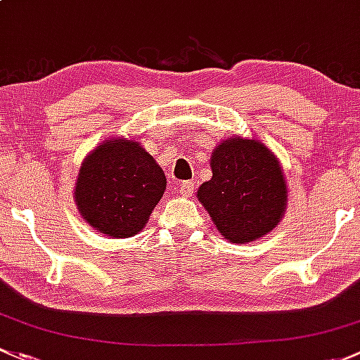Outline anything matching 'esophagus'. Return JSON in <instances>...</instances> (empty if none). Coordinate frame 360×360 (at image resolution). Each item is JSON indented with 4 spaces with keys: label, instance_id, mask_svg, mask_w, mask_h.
<instances>
[{
    "label": "esophagus",
    "instance_id": "esophagus-1",
    "mask_svg": "<svg viewBox=\"0 0 360 360\" xmlns=\"http://www.w3.org/2000/svg\"><path fill=\"white\" fill-rule=\"evenodd\" d=\"M194 194V181H181L180 184V195L181 198H191Z\"/></svg>",
    "mask_w": 360,
    "mask_h": 360
}]
</instances>
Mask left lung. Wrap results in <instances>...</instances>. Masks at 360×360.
<instances>
[{"label":"left lung","instance_id":"8db88e82","mask_svg":"<svg viewBox=\"0 0 360 360\" xmlns=\"http://www.w3.org/2000/svg\"><path fill=\"white\" fill-rule=\"evenodd\" d=\"M213 176L198 198L220 234L244 244L269 234L286 211L288 188L277 158L253 139H227L211 155Z\"/></svg>","mask_w":360,"mask_h":360}]
</instances>
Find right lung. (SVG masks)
Returning a JSON list of instances; mask_svg holds the SVG:
<instances>
[{"label":"right lung","mask_w":360,"mask_h":360,"mask_svg":"<svg viewBox=\"0 0 360 360\" xmlns=\"http://www.w3.org/2000/svg\"><path fill=\"white\" fill-rule=\"evenodd\" d=\"M165 191V173L140 142L112 139L86 155L74 199L95 231L121 239L146 227Z\"/></svg>","instance_id":"add662e5"}]
</instances>
